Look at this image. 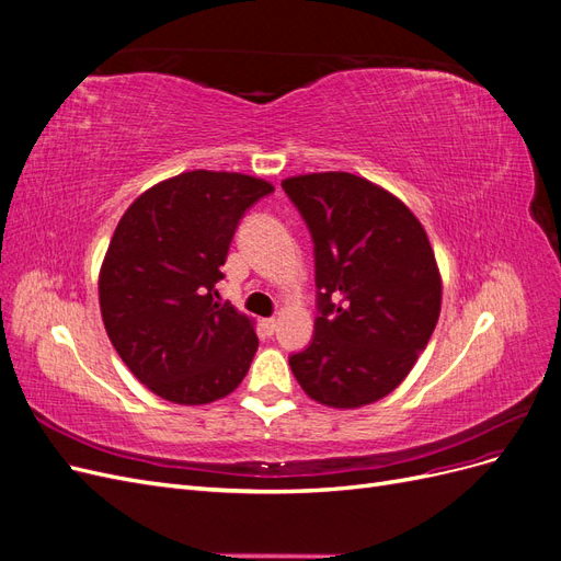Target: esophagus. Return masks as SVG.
Instances as JSON below:
<instances>
[{"label":"esophagus","mask_w":561,"mask_h":561,"mask_svg":"<svg viewBox=\"0 0 561 561\" xmlns=\"http://www.w3.org/2000/svg\"><path fill=\"white\" fill-rule=\"evenodd\" d=\"M262 325H264V330H266L268 334H274L276 328H278V320H276V318H264Z\"/></svg>","instance_id":"obj_1"}]
</instances>
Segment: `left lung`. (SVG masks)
<instances>
[{
  "mask_svg": "<svg viewBox=\"0 0 561 561\" xmlns=\"http://www.w3.org/2000/svg\"><path fill=\"white\" fill-rule=\"evenodd\" d=\"M316 254L311 344L290 355L304 393L336 410L396 390L428 346L443 304L435 252L416 215L351 173L283 180Z\"/></svg>",
  "mask_w": 561,
  "mask_h": 561,
  "instance_id": "obj_1",
  "label": "left lung"
}]
</instances>
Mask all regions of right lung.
I'll return each mask as SVG.
<instances>
[{"label":"right lung","instance_id":"obj_1","mask_svg":"<svg viewBox=\"0 0 561 561\" xmlns=\"http://www.w3.org/2000/svg\"><path fill=\"white\" fill-rule=\"evenodd\" d=\"M274 192L243 173L190 171L140 194L100 266V313L118 358L151 393L208 404L243 381L254 322L219 304L217 283L245 210Z\"/></svg>","mask_w":561,"mask_h":561}]
</instances>
